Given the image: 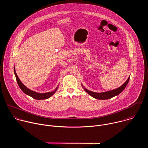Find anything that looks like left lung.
Masks as SVG:
<instances>
[{
    "instance_id": "8db88e82",
    "label": "left lung",
    "mask_w": 148,
    "mask_h": 148,
    "mask_svg": "<svg viewBox=\"0 0 148 148\" xmlns=\"http://www.w3.org/2000/svg\"><path fill=\"white\" fill-rule=\"evenodd\" d=\"M130 77H129L128 78V79L126 81V82L123 84H122V85L121 87H119V88H118L116 89L111 90V91L97 93V92H94L89 91V90H88L86 88H84V90H85L89 95H90L91 97H94L95 99H108L111 98L119 94L125 89L126 86H127V84H128V83L130 81Z\"/></svg>"
}]
</instances>
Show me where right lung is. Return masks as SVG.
Returning <instances> with one entry per match:
<instances>
[{
    "label": "right lung",
    "mask_w": 148,
    "mask_h": 148,
    "mask_svg": "<svg viewBox=\"0 0 148 148\" xmlns=\"http://www.w3.org/2000/svg\"><path fill=\"white\" fill-rule=\"evenodd\" d=\"M14 73L16 78V81L17 82L18 85L19 86V87L20 88V89L23 91V92H25L26 94L32 97V98L36 99H47L49 98H50V97H51L57 91V87L56 88V90L50 92H46V93H37L36 92H34L33 91H32L30 90H29V88H27L25 86H24L23 84H22V82L20 81V80L19 79L16 73V70L15 69L14 67Z\"/></svg>",
    "instance_id": "right-lung-1"
}]
</instances>
